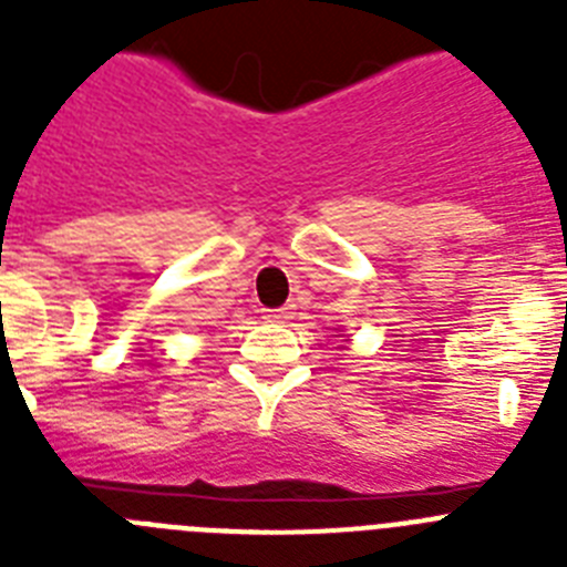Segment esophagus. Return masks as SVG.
I'll return each mask as SVG.
<instances>
[{"label": "esophagus", "instance_id": "34e87169", "mask_svg": "<svg viewBox=\"0 0 567 567\" xmlns=\"http://www.w3.org/2000/svg\"><path fill=\"white\" fill-rule=\"evenodd\" d=\"M295 315V307H280V309H264V320H269V323H284V320H289Z\"/></svg>", "mask_w": 567, "mask_h": 567}]
</instances>
